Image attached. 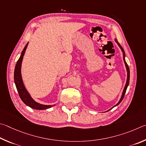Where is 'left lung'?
<instances>
[{"label":"left lung","mask_w":146,"mask_h":146,"mask_svg":"<svg viewBox=\"0 0 146 146\" xmlns=\"http://www.w3.org/2000/svg\"><path fill=\"white\" fill-rule=\"evenodd\" d=\"M115 41L116 43H117V44H118V45L119 46V47L121 48V50H122V53H123V59H124V64H125V65H126V70H127V81H126V85H125V86H124V90H123V92H122V94L121 98V99H120V100H119V103H117L115 106H114L113 107V108H114L115 106H117V105H119V104L120 103H121V102L122 101V99H124V95H125V93H126V90H127V86H128V85H129V76H130V75H129V68L128 65H127V63H126V60H125V52H124V49H123V48L122 47V46L119 44V43L118 42H117V40L116 38H115ZM111 109H110L109 110H110Z\"/></svg>","instance_id":"obj_1"}]
</instances>
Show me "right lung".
<instances>
[{
    "instance_id": "obj_1",
    "label": "right lung",
    "mask_w": 146,
    "mask_h": 146,
    "mask_svg": "<svg viewBox=\"0 0 146 146\" xmlns=\"http://www.w3.org/2000/svg\"><path fill=\"white\" fill-rule=\"evenodd\" d=\"M28 43H29V42L27 43L26 45L25 46L24 48L23 49L21 53V55H20V57L19 58V60L17 61L16 66H15L14 72V81L15 85H16L17 91L18 92H19L20 99H22V101L24 102L27 106L35 110H46L50 108L54 105H45V104H42L36 102L34 99L31 98V96H30V94L25 87L24 83H23L21 74V66L23 58H24V54L28 45Z\"/></svg>"
}]
</instances>
